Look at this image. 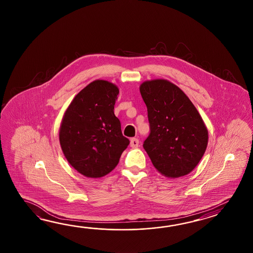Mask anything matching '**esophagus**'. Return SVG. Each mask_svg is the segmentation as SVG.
Listing matches in <instances>:
<instances>
[{"mask_svg": "<svg viewBox=\"0 0 253 253\" xmlns=\"http://www.w3.org/2000/svg\"><path fill=\"white\" fill-rule=\"evenodd\" d=\"M138 145H139V140L137 139V138H131V140H130V146L132 148H136Z\"/></svg>", "mask_w": 253, "mask_h": 253, "instance_id": "1", "label": "esophagus"}]
</instances>
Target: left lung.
Segmentation results:
<instances>
[{
	"label": "left lung",
	"instance_id": "left-lung-1",
	"mask_svg": "<svg viewBox=\"0 0 253 253\" xmlns=\"http://www.w3.org/2000/svg\"><path fill=\"white\" fill-rule=\"evenodd\" d=\"M140 93L150 126L143 146L154 167L167 177L188 174L208 144V130L199 112L182 89L166 80L145 81Z\"/></svg>",
	"mask_w": 253,
	"mask_h": 253
}]
</instances>
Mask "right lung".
<instances>
[{
    "label": "right lung",
    "mask_w": 253,
    "mask_h": 253,
    "mask_svg": "<svg viewBox=\"0 0 253 253\" xmlns=\"http://www.w3.org/2000/svg\"><path fill=\"white\" fill-rule=\"evenodd\" d=\"M119 87L95 81L70 103L59 128V143L70 166L86 177L111 172L129 145L114 114Z\"/></svg>",
    "instance_id": "1"
}]
</instances>
